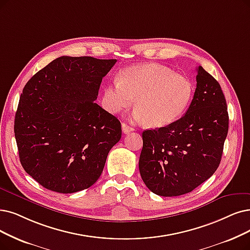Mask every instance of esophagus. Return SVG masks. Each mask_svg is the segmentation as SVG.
Returning <instances> with one entry per match:
<instances>
[{
    "label": "esophagus",
    "instance_id": "34e87169",
    "mask_svg": "<svg viewBox=\"0 0 250 250\" xmlns=\"http://www.w3.org/2000/svg\"><path fill=\"white\" fill-rule=\"evenodd\" d=\"M122 130H123V132L126 134V133H129V132L133 131V130H134V128H132L131 126L127 125L126 123H122Z\"/></svg>",
    "mask_w": 250,
    "mask_h": 250
}]
</instances>
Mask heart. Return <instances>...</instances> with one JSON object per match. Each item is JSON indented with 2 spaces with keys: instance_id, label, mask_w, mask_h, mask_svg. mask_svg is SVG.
Instances as JSON below:
<instances>
[{
  "instance_id": "obj_1",
  "label": "heart",
  "mask_w": 250,
  "mask_h": 250,
  "mask_svg": "<svg viewBox=\"0 0 250 250\" xmlns=\"http://www.w3.org/2000/svg\"><path fill=\"white\" fill-rule=\"evenodd\" d=\"M193 86L170 68L155 63L127 67L119 81L104 87L102 104L105 111L118 114L130 106L133 118L152 128L164 127L181 118L191 103Z\"/></svg>"
}]
</instances>
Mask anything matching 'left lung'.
<instances>
[{"instance_id": "obj_1", "label": "left lung", "mask_w": 250, "mask_h": 250, "mask_svg": "<svg viewBox=\"0 0 250 250\" xmlns=\"http://www.w3.org/2000/svg\"><path fill=\"white\" fill-rule=\"evenodd\" d=\"M187 113L165 127L143 132L139 172L148 189L173 197L192 192L217 169L229 130L226 98L216 80L199 65Z\"/></svg>"}]
</instances>
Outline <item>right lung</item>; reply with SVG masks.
I'll return each mask as SVG.
<instances>
[{
	"instance_id": "add662e5",
	"label": "right lung",
	"mask_w": 250,
	"mask_h": 250,
	"mask_svg": "<svg viewBox=\"0 0 250 250\" xmlns=\"http://www.w3.org/2000/svg\"><path fill=\"white\" fill-rule=\"evenodd\" d=\"M116 62L62 56L24 86L14 121L19 159L50 191L71 194L91 187L121 138L119 120L94 102Z\"/></svg>"
}]
</instances>
